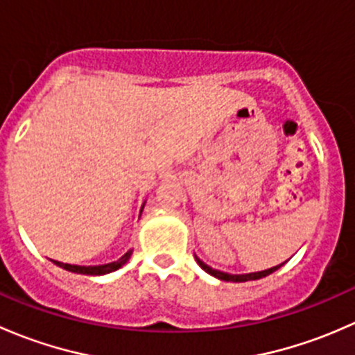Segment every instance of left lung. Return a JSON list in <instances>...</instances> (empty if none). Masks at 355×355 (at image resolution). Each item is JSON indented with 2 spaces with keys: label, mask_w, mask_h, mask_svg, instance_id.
Wrapping results in <instances>:
<instances>
[{
  "label": "left lung",
  "mask_w": 355,
  "mask_h": 355,
  "mask_svg": "<svg viewBox=\"0 0 355 355\" xmlns=\"http://www.w3.org/2000/svg\"><path fill=\"white\" fill-rule=\"evenodd\" d=\"M198 259V264L200 268H202L204 271H207L209 275H213V277L220 278V280H225V282H247V280H259V278L263 277H268V275H271L273 271H277L278 268L282 266H275V268H270V270H264V271H257V273H249V275H230V273H223V271H218V270H213V268H209L207 264H204L202 261L199 259V257H196Z\"/></svg>",
  "instance_id": "1"
}]
</instances>
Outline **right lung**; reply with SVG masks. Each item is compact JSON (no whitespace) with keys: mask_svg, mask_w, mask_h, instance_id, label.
Returning <instances> with one entry per match:
<instances>
[{"mask_svg":"<svg viewBox=\"0 0 355 355\" xmlns=\"http://www.w3.org/2000/svg\"><path fill=\"white\" fill-rule=\"evenodd\" d=\"M132 256V250H128L127 254L120 257L118 261L110 264H101V266H77V264H67V263H60V261H53L55 264H58L60 268L67 271H73V273H80V275H105V273H111V271L118 270V268L123 266Z\"/></svg>","mask_w":355,"mask_h":355,"instance_id":"add662e5","label":"right lung"}]
</instances>
